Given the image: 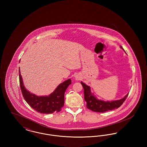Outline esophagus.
Instances as JSON below:
<instances>
[{"label":"esophagus","instance_id":"esophagus-1","mask_svg":"<svg viewBox=\"0 0 147 147\" xmlns=\"http://www.w3.org/2000/svg\"><path fill=\"white\" fill-rule=\"evenodd\" d=\"M80 79V77H76V80H79Z\"/></svg>","mask_w":147,"mask_h":147}]
</instances>
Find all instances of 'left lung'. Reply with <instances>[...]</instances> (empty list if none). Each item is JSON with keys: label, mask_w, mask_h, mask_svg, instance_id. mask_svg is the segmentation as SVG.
<instances>
[{"label": "left lung", "mask_w": 147, "mask_h": 147, "mask_svg": "<svg viewBox=\"0 0 147 147\" xmlns=\"http://www.w3.org/2000/svg\"><path fill=\"white\" fill-rule=\"evenodd\" d=\"M121 48L123 49L122 46H121ZM81 84L84 88V100L86 102V107L94 112H106L119 108L122 105L128 95V94H127L124 98L118 100L105 101L98 100L91 93L90 87L89 86L86 85L82 82Z\"/></svg>", "instance_id": "8db88e82"}]
</instances>
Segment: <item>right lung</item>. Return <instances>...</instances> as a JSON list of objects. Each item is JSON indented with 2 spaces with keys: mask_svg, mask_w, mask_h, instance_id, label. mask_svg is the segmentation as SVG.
<instances>
[{
  "mask_svg": "<svg viewBox=\"0 0 147 147\" xmlns=\"http://www.w3.org/2000/svg\"><path fill=\"white\" fill-rule=\"evenodd\" d=\"M19 71V82L23 97L27 103L39 113L49 114L61 111L64 104V93L68 86L71 84L70 79L59 84L56 90L49 96H38L28 91L25 88Z\"/></svg>",
  "mask_w": 147,
  "mask_h": 147,
  "instance_id": "1",
  "label": "right lung"
}]
</instances>
